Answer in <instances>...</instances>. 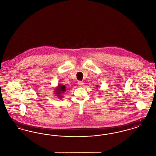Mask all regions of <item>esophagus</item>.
Here are the masks:
<instances>
[{
    "label": "esophagus",
    "instance_id": "34e87169",
    "mask_svg": "<svg viewBox=\"0 0 156 156\" xmlns=\"http://www.w3.org/2000/svg\"><path fill=\"white\" fill-rule=\"evenodd\" d=\"M78 85L80 86V87H82V86H83V85H84V83H83V82L82 81H78Z\"/></svg>",
    "mask_w": 156,
    "mask_h": 156
}]
</instances>
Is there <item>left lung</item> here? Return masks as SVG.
<instances>
[{
  "instance_id": "left-lung-1",
  "label": "left lung",
  "mask_w": 156,
  "mask_h": 156,
  "mask_svg": "<svg viewBox=\"0 0 156 156\" xmlns=\"http://www.w3.org/2000/svg\"><path fill=\"white\" fill-rule=\"evenodd\" d=\"M97 87H98V86H97Z\"/></svg>"
}]
</instances>
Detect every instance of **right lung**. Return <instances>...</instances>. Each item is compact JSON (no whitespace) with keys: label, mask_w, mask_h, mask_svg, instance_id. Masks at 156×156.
I'll return each mask as SVG.
<instances>
[{"label":"right lung","mask_w":156,"mask_h":156,"mask_svg":"<svg viewBox=\"0 0 156 156\" xmlns=\"http://www.w3.org/2000/svg\"><path fill=\"white\" fill-rule=\"evenodd\" d=\"M66 90H67V88H66L65 85H58V87L55 89L54 92H55V94H56L57 96L61 97H62L61 94H62L64 92H66Z\"/></svg>","instance_id":"add662e5"}]
</instances>
